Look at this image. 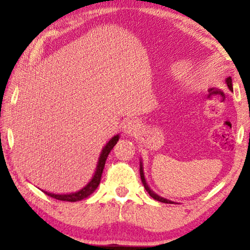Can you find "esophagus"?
I'll return each instance as SVG.
<instances>
[{
	"mask_svg": "<svg viewBox=\"0 0 250 250\" xmlns=\"http://www.w3.org/2000/svg\"><path fill=\"white\" fill-rule=\"evenodd\" d=\"M141 129H142L141 122L139 120H135V119L128 120L124 126V131L126 135L137 134L138 132H140Z\"/></svg>",
	"mask_w": 250,
	"mask_h": 250,
	"instance_id": "34e87169",
	"label": "esophagus"
}]
</instances>
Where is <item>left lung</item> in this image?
Listing matches in <instances>:
<instances>
[{"mask_svg": "<svg viewBox=\"0 0 250 250\" xmlns=\"http://www.w3.org/2000/svg\"><path fill=\"white\" fill-rule=\"evenodd\" d=\"M225 83H227V87L229 88V90H232V82H231V77H227V78H226V80H225ZM140 175H141V181H142V183H143V186H145L146 191L150 194V196H151L152 198H154V200L159 201V202L167 203V204H173V203H174L173 201L167 200V198H164V197H162V196L158 195V194L154 193V192L152 191V189L150 188L149 184L146 183V176H145V171H143V163H142V160H141V159H140Z\"/></svg>", "mask_w": 250, "mask_h": 250, "instance_id": "8db88e82", "label": "left lung"}]
</instances>
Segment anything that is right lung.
<instances>
[{"label": "right lung", "instance_id": "1", "mask_svg": "<svg viewBox=\"0 0 250 250\" xmlns=\"http://www.w3.org/2000/svg\"><path fill=\"white\" fill-rule=\"evenodd\" d=\"M119 138H120L119 134H117L105 143V146L103 147V150H101V153L98 159V163H97V167L94 175H92L91 180L88 182V183L84 185L82 189H79V191L74 192V193H69V194H55V193H49L46 191H43V192L46 194V195H48L50 197L56 198V200H59V201H66V202H78L89 196L90 194L94 193L95 189L98 188L101 180V174H103V171L104 167L105 160H107L110 151L113 149V146H115L117 145V142L119 141Z\"/></svg>", "mask_w": 250, "mask_h": 250}]
</instances>
